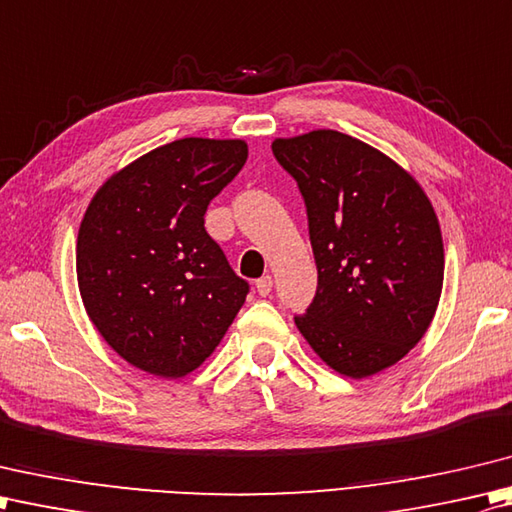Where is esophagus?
<instances>
[{
  "label": "esophagus",
  "mask_w": 512,
  "mask_h": 512,
  "mask_svg": "<svg viewBox=\"0 0 512 512\" xmlns=\"http://www.w3.org/2000/svg\"><path fill=\"white\" fill-rule=\"evenodd\" d=\"M271 287H274V280H271V276H263V278L256 280V291L260 296H269Z\"/></svg>",
  "instance_id": "esophagus-1"
}]
</instances>
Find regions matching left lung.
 Wrapping results in <instances>:
<instances>
[{
    "label": "left lung",
    "instance_id": "obj_1",
    "mask_svg": "<svg viewBox=\"0 0 512 512\" xmlns=\"http://www.w3.org/2000/svg\"><path fill=\"white\" fill-rule=\"evenodd\" d=\"M305 198L316 296L296 327L318 358L360 380L393 367L431 327L444 283L440 221L413 176L338 130L274 139Z\"/></svg>",
    "mask_w": 512,
    "mask_h": 512
}]
</instances>
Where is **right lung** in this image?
Instances as JSON below:
<instances>
[{
  "mask_svg": "<svg viewBox=\"0 0 512 512\" xmlns=\"http://www.w3.org/2000/svg\"><path fill=\"white\" fill-rule=\"evenodd\" d=\"M247 161L243 139L187 137L114 172L77 236L86 314L119 356L183 378L212 356L249 285L205 232L212 198Z\"/></svg>",
  "mask_w": 512,
  "mask_h": 512,
  "instance_id": "right-lung-1",
  "label": "right lung"
}]
</instances>
